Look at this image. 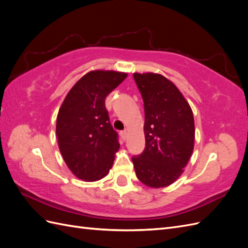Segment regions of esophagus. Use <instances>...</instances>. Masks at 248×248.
Wrapping results in <instances>:
<instances>
[{"instance_id": "34e87169", "label": "esophagus", "mask_w": 248, "mask_h": 248, "mask_svg": "<svg viewBox=\"0 0 248 248\" xmlns=\"http://www.w3.org/2000/svg\"><path fill=\"white\" fill-rule=\"evenodd\" d=\"M120 134H121V138H122L123 140H125L126 137H127V131H126V130H122L121 132H120Z\"/></svg>"}]
</instances>
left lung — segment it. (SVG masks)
<instances>
[{
  "label": "left lung",
  "mask_w": 248,
  "mask_h": 248,
  "mask_svg": "<svg viewBox=\"0 0 248 248\" xmlns=\"http://www.w3.org/2000/svg\"><path fill=\"white\" fill-rule=\"evenodd\" d=\"M145 109L146 147L132 156L137 177L153 188L175 182L188 162L194 142L192 110L168 78L155 73H134Z\"/></svg>",
  "instance_id": "obj_1"
}]
</instances>
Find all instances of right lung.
I'll return each mask as SVG.
<instances>
[{
  "label": "right lung",
  "mask_w": 248,
  "mask_h": 248,
  "mask_svg": "<svg viewBox=\"0 0 248 248\" xmlns=\"http://www.w3.org/2000/svg\"><path fill=\"white\" fill-rule=\"evenodd\" d=\"M126 78L123 72H89L73 86L59 109L56 132L60 152L73 174L85 181L107 176L114 163L119 136L104 100Z\"/></svg>",
  "instance_id": "obj_1"
}]
</instances>
